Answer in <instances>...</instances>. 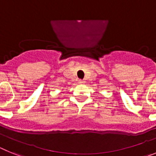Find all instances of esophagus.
Returning <instances> with one entry per match:
<instances>
[{
    "label": "esophagus",
    "mask_w": 156,
    "mask_h": 156,
    "mask_svg": "<svg viewBox=\"0 0 156 156\" xmlns=\"http://www.w3.org/2000/svg\"><path fill=\"white\" fill-rule=\"evenodd\" d=\"M84 82H85V81L83 80H79L80 83H84Z\"/></svg>",
    "instance_id": "obj_1"
}]
</instances>
